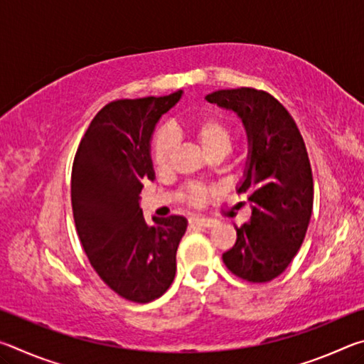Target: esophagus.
<instances>
[{"label": "esophagus", "mask_w": 364, "mask_h": 364, "mask_svg": "<svg viewBox=\"0 0 364 364\" xmlns=\"http://www.w3.org/2000/svg\"><path fill=\"white\" fill-rule=\"evenodd\" d=\"M189 223L196 225V226H200V228H212V226L217 225V220L205 218V217H193V218H189Z\"/></svg>", "instance_id": "34e87169"}]
</instances>
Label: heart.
Wrapping results in <instances>:
<instances>
[{"mask_svg": "<svg viewBox=\"0 0 364 364\" xmlns=\"http://www.w3.org/2000/svg\"><path fill=\"white\" fill-rule=\"evenodd\" d=\"M191 132L199 141L207 154H212L218 149H230L231 146V128L220 119V117H200V119L191 122ZM178 138L176 133L171 130L170 127H164L156 132L152 138L151 144V154L154 165L159 170H165L170 165V160L173 157V152L176 149ZM208 188L204 184L193 183L186 186L183 193V199L193 205H202L208 196Z\"/></svg>", "mask_w": 364, "mask_h": 364, "instance_id": "obj_1", "label": "heart"}]
</instances>
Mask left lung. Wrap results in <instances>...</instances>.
Masks as SVG:
<instances>
[{
	"label": "left lung",
	"mask_w": 364,
	"mask_h": 364,
	"mask_svg": "<svg viewBox=\"0 0 364 364\" xmlns=\"http://www.w3.org/2000/svg\"><path fill=\"white\" fill-rule=\"evenodd\" d=\"M205 100L232 110L247 133L249 156L237 194L252 217L236 228L223 254L226 268L249 282L278 278L297 255L313 210V175L304 138L291 114L267 91L218 90Z\"/></svg>",
	"instance_id": "1"
}]
</instances>
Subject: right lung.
Segmentation results:
<instances>
[{
	"label": "right lung",
	"instance_id": "add662e5",
	"mask_svg": "<svg viewBox=\"0 0 364 364\" xmlns=\"http://www.w3.org/2000/svg\"><path fill=\"white\" fill-rule=\"evenodd\" d=\"M120 100L102 107L86 130L72 167V208L91 267L120 297L147 304L175 279L176 250L188 228L180 215L152 217L139 207L154 181L151 139L157 122L181 100Z\"/></svg>",
	"mask_w": 364,
	"mask_h": 364
}]
</instances>
